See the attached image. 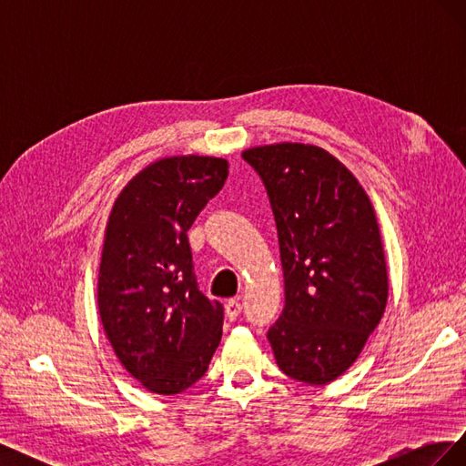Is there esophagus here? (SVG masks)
<instances>
[{"instance_id":"34e87169","label":"esophagus","mask_w":466,"mask_h":466,"mask_svg":"<svg viewBox=\"0 0 466 466\" xmlns=\"http://www.w3.org/2000/svg\"><path fill=\"white\" fill-rule=\"evenodd\" d=\"M241 311H243V305L238 299H229L225 303V315H228L229 320H235L238 315H241Z\"/></svg>"}]
</instances>
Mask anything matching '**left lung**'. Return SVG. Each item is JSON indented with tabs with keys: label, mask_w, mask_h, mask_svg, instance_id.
Returning <instances> with one entry per match:
<instances>
[{
	"label": "left lung",
	"mask_w": 466,
	"mask_h": 466,
	"mask_svg": "<svg viewBox=\"0 0 466 466\" xmlns=\"http://www.w3.org/2000/svg\"><path fill=\"white\" fill-rule=\"evenodd\" d=\"M243 159L276 221L286 305L268 330L278 368L327 385L354 363L385 313L389 281L373 206L329 151L305 144L252 147Z\"/></svg>",
	"instance_id": "1"
}]
</instances>
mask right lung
I'll return each instance as SVG.
<instances>
[{
	"mask_svg": "<svg viewBox=\"0 0 466 466\" xmlns=\"http://www.w3.org/2000/svg\"><path fill=\"white\" fill-rule=\"evenodd\" d=\"M228 175L229 163L218 157L161 159L112 206L98 313L120 363L151 392L187 390L219 346L223 307L198 289L187 233Z\"/></svg>",
	"mask_w": 466,
	"mask_h": 466,
	"instance_id": "add662e5",
	"label": "right lung"
}]
</instances>
